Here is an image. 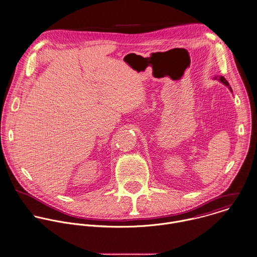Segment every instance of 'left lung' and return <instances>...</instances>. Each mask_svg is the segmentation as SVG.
Here are the masks:
<instances>
[{
    "label": "left lung",
    "mask_w": 257,
    "mask_h": 257,
    "mask_svg": "<svg viewBox=\"0 0 257 257\" xmlns=\"http://www.w3.org/2000/svg\"><path fill=\"white\" fill-rule=\"evenodd\" d=\"M214 79H217V77H214ZM218 80H219V81H220V82H221V83H223V84H224V85H225V86H227V87H228V88H229V90H230V91H231V92H232V89H231V87H230V86H229V84H228V82H227V81H226V79H225V78H224V77H222V76H220V77H219V79H218Z\"/></svg>",
    "instance_id": "1"
}]
</instances>
